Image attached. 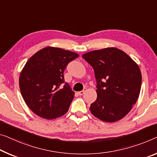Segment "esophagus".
Returning <instances> with one entry per match:
<instances>
[{
    "label": "esophagus",
    "mask_w": 157,
    "mask_h": 157,
    "mask_svg": "<svg viewBox=\"0 0 157 157\" xmlns=\"http://www.w3.org/2000/svg\"><path fill=\"white\" fill-rule=\"evenodd\" d=\"M84 93H85V90H81V91H80V92H78V94L79 95H83Z\"/></svg>",
    "instance_id": "34e87169"
}]
</instances>
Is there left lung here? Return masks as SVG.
<instances>
[{"label":"left lung","instance_id":"obj_1","mask_svg":"<svg viewBox=\"0 0 157 157\" xmlns=\"http://www.w3.org/2000/svg\"><path fill=\"white\" fill-rule=\"evenodd\" d=\"M82 57L93 67L97 81V99L90 107L92 114L109 123L123 119L136 103L140 92L139 66L117 48L93 50Z\"/></svg>","mask_w":157,"mask_h":157}]
</instances>
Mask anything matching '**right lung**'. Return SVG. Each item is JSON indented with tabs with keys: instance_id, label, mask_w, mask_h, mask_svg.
Returning <instances> with one entry per match:
<instances>
[{
	"instance_id": "add662e5",
	"label": "right lung",
	"mask_w": 157,
	"mask_h": 157,
	"mask_svg": "<svg viewBox=\"0 0 157 157\" xmlns=\"http://www.w3.org/2000/svg\"><path fill=\"white\" fill-rule=\"evenodd\" d=\"M79 56L59 48L46 47L31 56L21 71L20 88L26 105L38 117L54 119L66 114L74 92L64 83V71Z\"/></svg>"
}]
</instances>
